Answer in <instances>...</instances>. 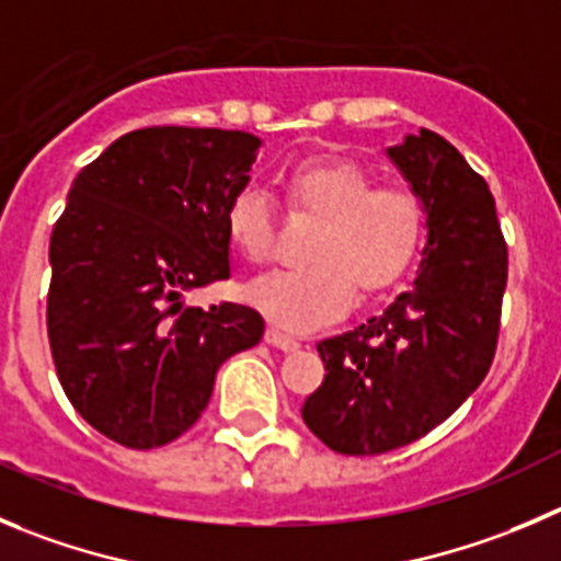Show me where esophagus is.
I'll return each mask as SVG.
<instances>
[{
  "mask_svg": "<svg viewBox=\"0 0 561 561\" xmlns=\"http://www.w3.org/2000/svg\"><path fill=\"white\" fill-rule=\"evenodd\" d=\"M264 339H266V344L277 346V350H284V352H291V350H297V346H300V341H297L295 335L284 333V330H277V328H266Z\"/></svg>",
  "mask_w": 561,
  "mask_h": 561,
  "instance_id": "1",
  "label": "esophagus"
}]
</instances>
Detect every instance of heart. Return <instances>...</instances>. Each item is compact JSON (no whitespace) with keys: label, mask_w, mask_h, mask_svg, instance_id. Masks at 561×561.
Listing matches in <instances>:
<instances>
[{"label":"heart","mask_w":561,"mask_h":561,"mask_svg":"<svg viewBox=\"0 0 561 561\" xmlns=\"http://www.w3.org/2000/svg\"><path fill=\"white\" fill-rule=\"evenodd\" d=\"M297 211L319 217L308 242V264L255 277L248 297L264 317L286 330H311L339 319L352 306L355 286L375 295L402 275L424 237V201L402 181L377 184L352 162H306L286 179ZM226 231L253 264L275 253V204L250 184L231 197Z\"/></svg>","instance_id":"b5f03b06"}]
</instances>
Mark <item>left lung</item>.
<instances>
[{"label": "left lung", "instance_id": "left-lung-1", "mask_svg": "<svg viewBox=\"0 0 561 561\" xmlns=\"http://www.w3.org/2000/svg\"><path fill=\"white\" fill-rule=\"evenodd\" d=\"M424 201L419 277L380 317L319 341L324 380L302 404L339 455H382L449 419L490 371L506 289V242L490 186L430 129L388 148Z\"/></svg>", "mask_w": 561, "mask_h": 561}]
</instances>
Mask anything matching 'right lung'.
Segmentation results:
<instances>
[{"label":"right lung","instance_id":"right-lung-1","mask_svg":"<svg viewBox=\"0 0 561 561\" xmlns=\"http://www.w3.org/2000/svg\"><path fill=\"white\" fill-rule=\"evenodd\" d=\"M259 148L248 131L151 126L73 179L49 244L51 357L77 413L126 449L184 435L217 369L264 335L248 306H184L231 277L226 209Z\"/></svg>","mask_w":561,"mask_h":561}]
</instances>
